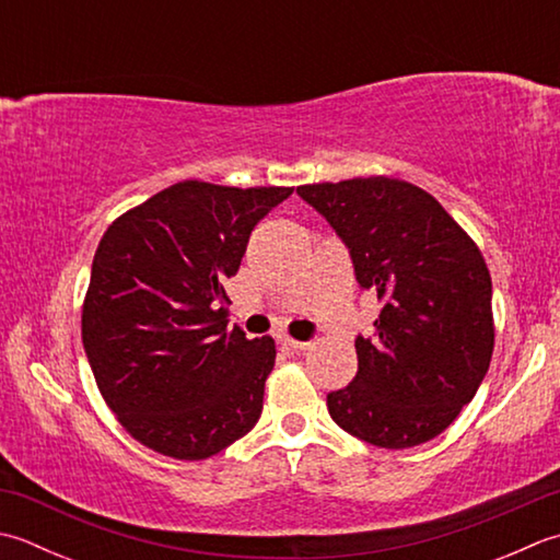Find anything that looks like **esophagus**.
<instances>
[{
    "mask_svg": "<svg viewBox=\"0 0 560 560\" xmlns=\"http://www.w3.org/2000/svg\"><path fill=\"white\" fill-rule=\"evenodd\" d=\"M281 347L289 349V352H305V349H311V342H301V339L283 337V339H281Z\"/></svg>",
    "mask_w": 560,
    "mask_h": 560,
    "instance_id": "obj_1",
    "label": "esophagus"
}]
</instances>
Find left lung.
Listing matches in <instances>:
<instances>
[{"instance_id":"obj_1","label":"left lung","mask_w":560,"mask_h":560,"mask_svg":"<svg viewBox=\"0 0 560 560\" xmlns=\"http://www.w3.org/2000/svg\"><path fill=\"white\" fill-rule=\"evenodd\" d=\"M352 255L361 289L383 303L357 337L354 381L327 396L345 432L381 448L434 440L486 378L495 323L486 259L420 186L357 177L299 186Z\"/></svg>"}]
</instances>
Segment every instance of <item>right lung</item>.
Masks as SVG:
<instances>
[{"mask_svg": "<svg viewBox=\"0 0 560 560\" xmlns=\"http://www.w3.org/2000/svg\"><path fill=\"white\" fill-rule=\"evenodd\" d=\"M291 191L186 179L108 225L82 342L98 393L142 446L201 462L257 424L277 345L228 330L225 281L252 230Z\"/></svg>", "mask_w": 560, "mask_h": 560, "instance_id": "obj_1", "label": "right lung"}]
</instances>
